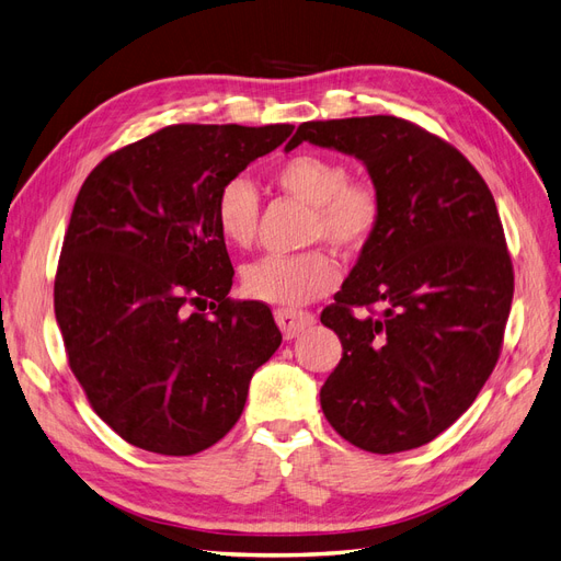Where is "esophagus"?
Here are the masks:
<instances>
[{
	"label": "esophagus",
	"instance_id": "34e87169",
	"mask_svg": "<svg viewBox=\"0 0 561 561\" xmlns=\"http://www.w3.org/2000/svg\"><path fill=\"white\" fill-rule=\"evenodd\" d=\"M276 322L283 330L285 339H295V336H299V332L313 325L316 316L304 313V311H293V309H276Z\"/></svg>",
	"mask_w": 561,
	"mask_h": 561
}]
</instances>
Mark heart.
<instances>
[{"mask_svg":"<svg viewBox=\"0 0 561 561\" xmlns=\"http://www.w3.org/2000/svg\"><path fill=\"white\" fill-rule=\"evenodd\" d=\"M274 182L285 194L309 203V243L325 241L336 252L355 254L369 245L381 225L383 206L377 186L348 180V168L328 154L301 151L274 171ZM260 198L245 178H231L219 186L215 222L219 236L233 248H248L257 233ZM339 266L332 254L309 250L290 257H264L243 268V290L278 307H304L332 293Z\"/></svg>","mask_w":561,"mask_h":561,"instance_id":"heart-1","label":"heart"}]
</instances>
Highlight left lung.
Wrapping results in <instances>:
<instances>
[{
    "instance_id": "left-lung-1",
    "label": "left lung",
    "mask_w": 561,
    "mask_h": 561,
    "mask_svg": "<svg viewBox=\"0 0 561 561\" xmlns=\"http://www.w3.org/2000/svg\"><path fill=\"white\" fill-rule=\"evenodd\" d=\"M301 142L358 159L383 206L320 316L344 348L322 414L365 451L416 449L468 410L499 360L515 285L494 196L461 151L398 116L307 122L285 151ZM371 306L380 313H352Z\"/></svg>"
}]
</instances>
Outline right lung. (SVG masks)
<instances>
[{
  "label": "right lung",
  "mask_w": 561,
  "mask_h": 561,
  "mask_svg": "<svg viewBox=\"0 0 561 561\" xmlns=\"http://www.w3.org/2000/svg\"><path fill=\"white\" fill-rule=\"evenodd\" d=\"M293 128L168 126L114 151L81 184L56 320L95 414L133 447L192 456L219 443L280 346L268 307L227 297L233 266L215 198Z\"/></svg>",
  "instance_id": "1"
}]
</instances>
